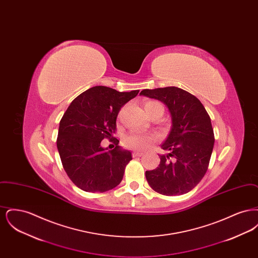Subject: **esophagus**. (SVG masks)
I'll list each match as a JSON object with an SVG mask.
<instances>
[{
    "mask_svg": "<svg viewBox=\"0 0 258 258\" xmlns=\"http://www.w3.org/2000/svg\"><path fill=\"white\" fill-rule=\"evenodd\" d=\"M144 154L142 153V152H134L133 153V156L134 157H141V156H143Z\"/></svg>",
    "mask_w": 258,
    "mask_h": 258,
    "instance_id": "1",
    "label": "esophagus"
}]
</instances>
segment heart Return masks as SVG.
<instances>
[{"label":"heart","mask_w":258,"mask_h":258,"mask_svg":"<svg viewBox=\"0 0 258 258\" xmlns=\"http://www.w3.org/2000/svg\"><path fill=\"white\" fill-rule=\"evenodd\" d=\"M146 113H152L155 111L163 113V105L158 100H149L144 104ZM157 136L152 134H140L133 132L124 136L123 144L126 148L133 150H145L147 149L154 141H156Z\"/></svg>","instance_id":"b5f03b06"}]
</instances>
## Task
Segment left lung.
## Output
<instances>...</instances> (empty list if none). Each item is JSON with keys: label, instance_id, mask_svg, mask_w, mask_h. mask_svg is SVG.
<instances>
[{"label": "left lung", "instance_id": "left-lung-1", "mask_svg": "<svg viewBox=\"0 0 258 258\" xmlns=\"http://www.w3.org/2000/svg\"><path fill=\"white\" fill-rule=\"evenodd\" d=\"M141 96L163 102L171 116V128L161 144L167 155H159L160 163L146 171L148 184L167 197L190 191L204 177L214 148V131L201 101L178 87L141 91Z\"/></svg>", "mask_w": 258, "mask_h": 258}]
</instances>
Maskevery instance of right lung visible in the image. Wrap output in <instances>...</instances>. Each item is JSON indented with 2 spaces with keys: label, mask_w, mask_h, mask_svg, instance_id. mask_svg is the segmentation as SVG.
<instances>
[{
  "label": "right lung",
  "mask_w": 258,
  "mask_h": 258,
  "mask_svg": "<svg viewBox=\"0 0 258 258\" xmlns=\"http://www.w3.org/2000/svg\"><path fill=\"white\" fill-rule=\"evenodd\" d=\"M138 93L93 87L74 98L64 112L57 148L64 171L82 190L104 192L121 183L132 153L118 146V139L110 151L100 143L104 138L112 139L119 111Z\"/></svg>",
  "instance_id": "obj_1"
}]
</instances>
